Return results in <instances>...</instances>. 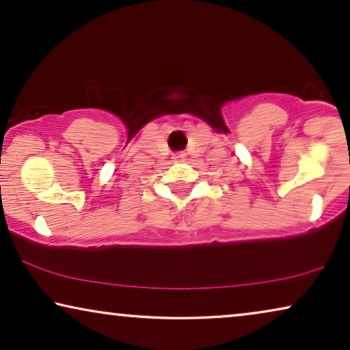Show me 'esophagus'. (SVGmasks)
<instances>
[{"instance_id": "1", "label": "esophagus", "mask_w": 350, "mask_h": 350, "mask_svg": "<svg viewBox=\"0 0 350 350\" xmlns=\"http://www.w3.org/2000/svg\"><path fill=\"white\" fill-rule=\"evenodd\" d=\"M175 159H180V161H183V159H185V154H176V156H175Z\"/></svg>"}]
</instances>
